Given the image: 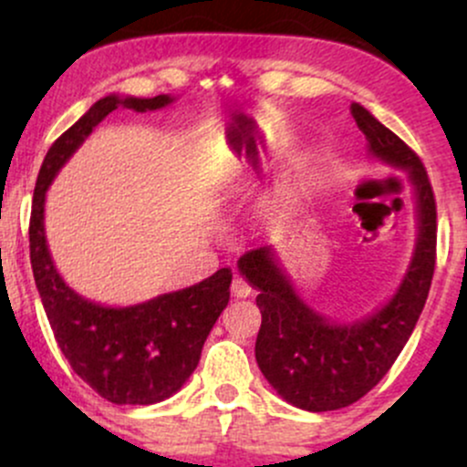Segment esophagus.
Wrapping results in <instances>:
<instances>
[{"instance_id":"34e87169","label":"esophagus","mask_w":467,"mask_h":467,"mask_svg":"<svg viewBox=\"0 0 467 467\" xmlns=\"http://www.w3.org/2000/svg\"><path fill=\"white\" fill-rule=\"evenodd\" d=\"M230 292H233V296L237 298H248L252 294V287L241 276H234L233 283H230Z\"/></svg>"}]
</instances>
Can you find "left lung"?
I'll list each match as a JSON object with an SVG mask.
<instances>
[{
	"instance_id": "8db88e82",
	"label": "left lung",
	"mask_w": 467,
	"mask_h": 467,
	"mask_svg": "<svg viewBox=\"0 0 467 467\" xmlns=\"http://www.w3.org/2000/svg\"><path fill=\"white\" fill-rule=\"evenodd\" d=\"M351 116L367 138L368 151L409 171L415 186L420 234L398 294L368 318L334 325L298 298L270 248L245 252L237 264L261 292L256 296L261 329L254 347L261 373L289 404L312 412L345 409L389 373L420 320L437 261V203L420 155L362 105L353 103Z\"/></svg>"
}]
</instances>
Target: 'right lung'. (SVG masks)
I'll return each mask as SVG.
<instances>
[{"mask_svg": "<svg viewBox=\"0 0 467 467\" xmlns=\"http://www.w3.org/2000/svg\"><path fill=\"white\" fill-rule=\"evenodd\" d=\"M169 96H105L52 142L36 178L30 213V264L46 316L74 373L111 404L147 406L182 389L200 364L202 347L226 309L233 272L222 267L197 285L142 305L114 309L85 301L55 270L44 234V200L57 171L118 105L151 111Z\"/></svg>", "mask_w": 467, "mask_h": 467, "instance_id": "obj_1", "label": "right lung"}]
</instances>
